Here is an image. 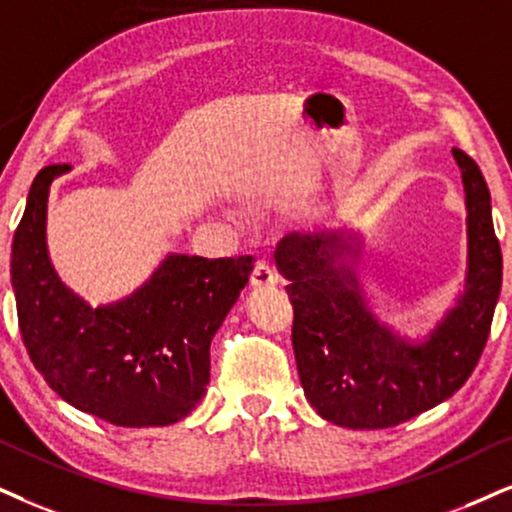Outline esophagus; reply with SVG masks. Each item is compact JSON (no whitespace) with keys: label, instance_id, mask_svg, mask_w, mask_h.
Masks as SVG:
<instances>
[{"label":"esophagus","instance_id":"1","mask_svg":"<svg viewBox=\"0 0 512 512\" xmlns=\"http://www.w3.org/2000/svg\"><path fill=\"white\" fill-rule=\"evenodd\" d=\"M276 281H278V276H276V271L269 262L260 260L255 264V269H252V274H250L252 286H255V288H271V286H276Z\"/></svg>","mask_w":512,"mask_h":512}]
</instances>
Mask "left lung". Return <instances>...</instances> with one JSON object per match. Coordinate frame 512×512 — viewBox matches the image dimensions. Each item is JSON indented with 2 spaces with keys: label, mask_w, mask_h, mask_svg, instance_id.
Listing matches in <instances>:
<instances>
[{
  "label": "left lung",
  "mask_w": 512,
  "mask_h": 512,
  "mask_svg": "<svg viewBox=\"0 0 512 512\" xmlns=\"http://www.w3.org/2000/svg\"><path fill=\"white\" fill-rule=\"evenodd\" d=\"M468 205V286L423 345H406L368 314L359 286L338 264L345 238L286 236L276 264L288 278L300 383L321 418L352 430L406 423L461 390L487 347L501 293L503 257L480 167L454 148Z\"/></svg>",
  "instance_id": "obj_1"
}]
</instances>
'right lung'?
<instances>
[{"mask_svg":"<svg viewBox=\"0 0 512 512\" xmlns=\"http://www.w3.org/2000/svg\"><path fill=\"white\" fill-rule=\"evenodd\" d=\"M32 181L11 245L18 328L32 364L75 409L122 425H172L196 409L210 383V342L252 271V257L170 255L127 300L92 309L58 281L44 222L54 177Z\"/></svg>","mask_w":512,"mask_h":512,"instance_id":"obj_1","label":"right lung"}]
</instances>
